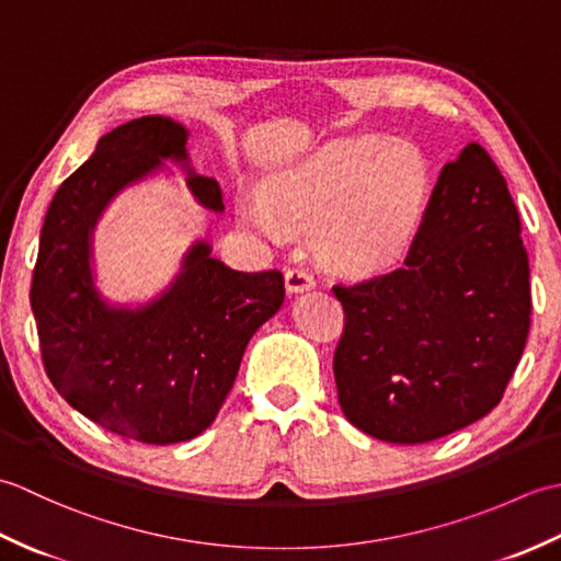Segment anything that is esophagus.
<instances>
[{
  "label": "esophagus",
  "instance_id": "obj_1",
  "mask_svg": "<svg viewBox=\"0 0 561 561\" xmlns=\"http://www.w3.org/2000/svg\"><path fill=\"white\" fill-rule=\"evenodd\" d=\"M284 282H287V289L291 294L316 287V277L306 267H289L287 272H284Z\"/></svg>",
  "mask_w": 561,
  "mask_h": 561
}]
</instances>
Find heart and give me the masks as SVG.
Wrapping results in <instances>:
<instances>
[{
    "mask_svg": "<svg viewBox=\"0 0 561 561\" xmlns=\"http://www.w3.org/2000/svg\"><path fill=\"white\" fill-rule=\"evenodd\" d=\"M432 195V163L408 139L340 141L238 197V217L272 243L318 231L320 253L350 274L388 270L408 253Z\"/></svg>",
    "mask_w": 561,
    "mask_h": 561,
    "instance_id": "b5f03b06",
    "label": "heart"
}]
</instances>
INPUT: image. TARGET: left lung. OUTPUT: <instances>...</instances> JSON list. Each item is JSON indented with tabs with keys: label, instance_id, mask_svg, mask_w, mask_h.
Segmentation results:
<instances>
[{
	"label": "left lung",
	"instance_id": "left-lung-1",
	"mask_svg": "<svg viewBox=\"0 0 561 561\" xmlns=\"http://www.w3.org/2000/svg\"><path fill=\"white\" fill-rule=\"evenodd\" d=\"M344 416L388 444H426L490 414L530 330L518 209L478 141L444 165L404 265L335 284Z\"/></svg>",
	"mask_w": 561,
	"mask_h": 561
}]
</instances>
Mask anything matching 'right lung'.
<instances>
[{
	"mask_svg": "<svg viewBox=\"0 0 561 561\" xmlns=\"http://www.w3.org/2000/svg\"><path fill=\"white\" fill-rule=\"evenodd\" d=\"M185 127L149 115L99 139L47 207L31 308L59 396L91 422L141 444H178L214 422L245 344L279 311V270L236 272L197 243L173 289L139 311L108 308L93 289L89 236L108 199L163 159L185 161ZM202 205L224 209L214 178L190 175Z\"/></svg>",
	"mask_w": 561,
	"mask_h": 561,
	"instance_id": "right-lung-1",
	"label": "right lung"
}]
</instances>
